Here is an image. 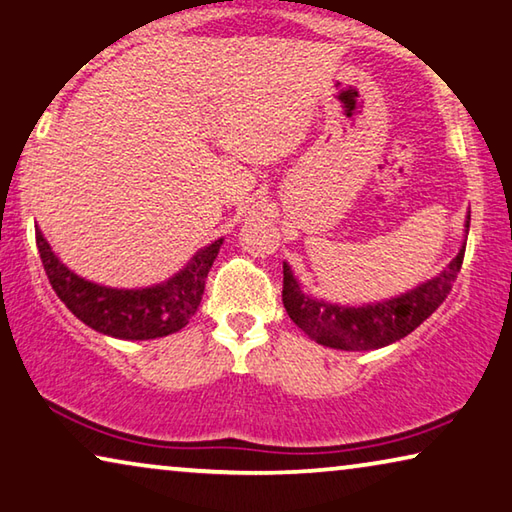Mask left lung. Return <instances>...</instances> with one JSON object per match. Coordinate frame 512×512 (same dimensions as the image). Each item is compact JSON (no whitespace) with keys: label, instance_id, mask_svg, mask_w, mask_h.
Returning a JSON list of instances; mask_svg holds the SVG:
<instances>
[{"label":"left lung","instance_id":"8db88e82","mask_svg":"<svg viewBox=\"0 0 512 512\" xmlns=\"http://www.w3.org/2000/svg\"><path fill=\"white\" fill-rule=\"evenodd\" d=\"M469 220L467 216V232ZM462 259L464 246L437 278L395 299L358 305V308L312 299L303 292L285 262L282 264V303L292 322L319 345L345 349V352H368V349L391 345L421 326L451 294L453 282L462 269Z\"/></svg>","mask_w":512,"mask_h":512}]
</instances>
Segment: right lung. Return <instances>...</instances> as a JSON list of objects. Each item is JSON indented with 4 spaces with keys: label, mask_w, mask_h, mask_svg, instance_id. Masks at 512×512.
I'll list each match as a JSON object with an SVG mask.
<instances>
[{
    "label": "right lung",
    "mask_w": 512,
    "mask_h": 512,
    "mask_svg": "<svg viewBox=\"0 0 512 512\" xmlns=\"http://www.w3.org/2000/svg\"><path fill=\"white\" fill-rule=\"evenodd\" d=\"M36 246L52 289L80 322L119 340H154L181 331L200 308L204 282L223 239L202 248L177 276L147 289H114L75 276L52 253L38 227Z\"/></svg>",
    "instance_id": "obj_1"
}]
</instances>
